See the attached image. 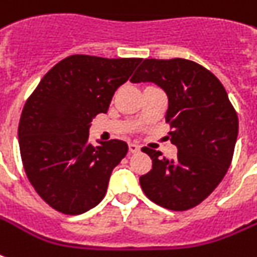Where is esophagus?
Masks as SVG:
<instances>
[{
    "label": "esophagus",
    "instance_id": "esophagus-1",
    "mask_svg": "<svg viewBox=\"0 0 257 257\" xmlns=\"http://www.w3.org/2000/svg\"><path fill=\"white\" fill-rule=\"evenodd\" d=\"M128 147H129V152L131 153H137L139 151H140V147H139L137 144H133V143H131Z\"/></svg>",
    "mask_w": 257,
    "mask_h": 257
}]
</instances>
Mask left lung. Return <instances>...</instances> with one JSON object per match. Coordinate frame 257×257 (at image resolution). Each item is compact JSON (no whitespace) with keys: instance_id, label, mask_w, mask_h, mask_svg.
Listing matches in <instances>:
<instances>
[{"instance_id":"8db88e82","label":"left lung","mask_w":257,"mask_h":257,"mask_svg":"<svg viewBox=\"0 0 257 257\" xmlns=\"http://www.w3.org/2000/svg\"><path fill=\"white\" fill-rule=\"evenodd\" d=\"M152 81L168 96L165 121L175 159L144 147L152 169L140 177L149 200L171 211H187L207 199L232 163L239 118L223 84L200 64L185 58H147L131 78Z\"/></svg>"}]
</instances>
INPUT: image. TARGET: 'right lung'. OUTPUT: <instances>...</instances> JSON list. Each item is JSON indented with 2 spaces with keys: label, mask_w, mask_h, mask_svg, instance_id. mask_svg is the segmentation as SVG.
Here are the masks:
<instances>
[{
  "label": "right lung",
  "mask_w": 257,
  "mask_h": 257,
  "mask_svg": "<svg viewBox=\"0 0 257 257\" xmlns=\"http://www.w3.org/2000/svg\"><path fill=\"white\" fill-rule=\"evenodd\" d=\"M141 58L73 54L42 77L26 100L18 125L25 173L40 197L56 211L80 215L104 199L113 168L128 152L121 140L93 147V117L108 112L117 88Z\"/></svg>",
  "instance_id": "add662e5"
}]
</instances>
